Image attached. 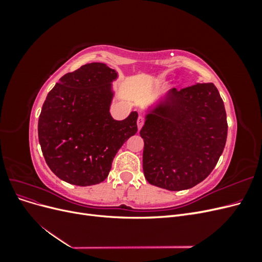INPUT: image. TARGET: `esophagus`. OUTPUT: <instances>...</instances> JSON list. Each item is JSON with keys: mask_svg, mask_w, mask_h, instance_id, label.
I'll list each match as a JSON object with an SVG mask.
<instances>
[{"mask_svg": "<svg viewBox=\"0 0 262 262\" xmlns=\"http://www.w3.org/2000/svg\"><path fill=\"white\" fill-rule=\"evenodd\" d=\"M144 122H145L144 117L143 116H139V118H138V128H139V130H141L142 126L144 125Z\"/></svg>", "mask_w": 262, "mask_h": 262, "instance_id": "obj_1", "label": "esophagus"}]
</instances>
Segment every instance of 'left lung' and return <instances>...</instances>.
<instances>
[{"instance_id": "left-lung-1", "label": "left lung", "mask_w": 262, "mask_h": 262, "mask_svg": "<svg viewBox=\"0 0 262 262\" xmlns=\"http://www.w3.org/2000/svg\"><path fill=\"white\" fill-rule=\"evenodd\" d=\"M140 134L149 184L170 191L192 188L210 175L224 150L223 99L213 83L173 89L166 104L147 116Z\"/></svg>"}]
</instances>
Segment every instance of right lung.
<instances>
[{
	"instance_id": "obj_1",
	"label": "right lung",
	"mask_w": 262,
	"mask_h": 262,
	"mask_svg": "<svg viewBox=\"0 0 262 262\" xmlns=\"http://www.w3.org/2000/svg\"><path fill=\"white\" fill-rule=\"evenodd\" d=\"M116 76L104 63L82 66L63 75L43 102L39 143L49 168L69 184L104 181L119 148L138 131L136 112L122 121L109 113Z\"/></svg>"
}]
</instances>
